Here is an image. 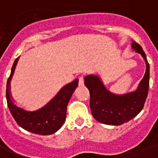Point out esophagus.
Returning <instances> with one entry per match:
<instances>
[{
    "label": "esophagus",
    "instance_id": "1",
    "mask_svg": "<svg viewBox=\"0 0 158 158\" xmlns=\"http://www.w3.org/2000/svg\"><path fill=\"white\" fill-rule=\"evenodd\" d=\"M84 78H83V77H80V78L79 79V87L84 86Z\"/></svg>",
    "mask_w": 158,
    "mask_h": 158
}]
</instances>
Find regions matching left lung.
Listing matches in <instances>:
<instances>
[{
    "label": "left lung",
    "mask_w": 158,
    "mask_h": 158,
    "mask_svg": "<svg viewBox=\"0 0 158 158\" xmlns=\"http://www.w3.org/2000/svg\"><path fill=\"white\" fill-rule=\"evenodd\" d=\"M132 48L146 62V72L138 89L134 92L118 95L108 90L98 75L84 78V84L90 93L92 115L98 121L110 125H120L135 117L143 110L149 89V64L141 46L135 41Z\"/></svg>",
    "instance_id": "8db88e82"
}]
</instances>
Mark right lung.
<instances>
[{"instance_id":"right-lung-1","label":"right lung","mask_w":158,"mask_h":158,"mask_svg":"<svg viewBox=\"0 0 158 158\" xmlns=\"http://www.w3.org/2000/svg\"><path fill=\"white\" fill-rule=\"evenodd\" d=\"M15 60L10 75L6 84V100L9 110L17 124L27 131L40 135H49L56 133L64 124L66 117L67 105L72 94L79 84L76 79L64 86L59 93L43 107L34 111H28L17 106L11 99L10 80L19 60Z\"/></svg>"}]
</instances>
